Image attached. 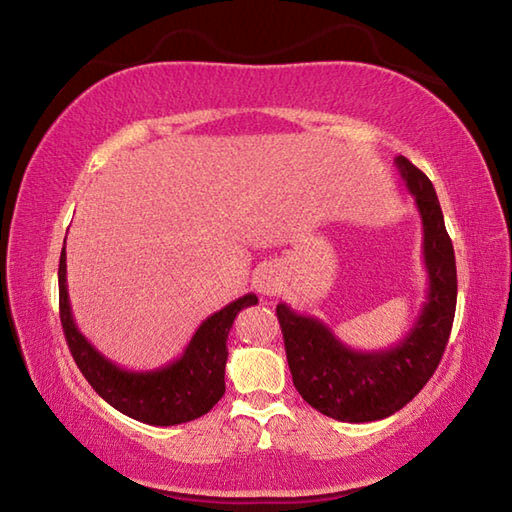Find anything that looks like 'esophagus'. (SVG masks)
<instances>
[{
  "label": "esophagus",
  "instance_id": "esophagus-1",
  "mask_svg": "<svg viewBox=\"0 0 512 512\" xmlns=\"http://www.w3.org/2000/svg\"><path fill=\"white\" fill-rule=\"evenodd\" d=\"M253 288L262 297H275L281 288V273L273 264H264L255 270L253 275Z\"/></svg>",
  "mask_w": 512,
  "mask_h": 512
}]
</instances>
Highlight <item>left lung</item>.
Returning <instances> with one entry per match:
<instances>
[{"mask_svg":"<svg viewBox=\"0 0 512 512\" xmlns=\"http://www.w3.org/2000/svg\"><path fill=\"white\" fill-rule=\"evenodd\" d=\"M394 165L416 200L424 235L429 286L413 328L385 350L358 352L321 319L277 306L292 383L308 405L341 422L383 420L405 407L438 369L455 317L458 273L436 189L405 156Z\"/></svg>","mask_w":512,"mask_h":512,"instance_id":"1","label":"left lung"}]
</instances>
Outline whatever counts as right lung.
<instances>
[{
  "instance_id": "right-lung-1",
  "label": "right lung",
  "mask_w": 512,
  "mask_h": 512,
  "mask_svg": "<svg viewBox=\"0 0 512 512\" xmlns=\"http://www.w3.org/2000/svg\"><path fill=\"white\" fill-rule=\"evenodd\" d=\"M255 303L253 292L231 301L200 323L176 361L149 372H129L105 358L76 328L65 279V246L61 250L59 312L65 341L76 365L105 402L125 416L154 427H173L200 418L224 396L228 332L237 314Z\"/></svg>"
}]
</instances>
